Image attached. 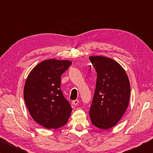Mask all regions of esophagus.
Returning a JSON list of instances; mask_svg holds the SVG:
<instances>
[{
  "label": "esophagus",
  "instance_id": "esophagus-1",
  "mask_svg": "<svg viewBox=\"0 0 153 153\" xmlns=\"http://www.w3.org/2000/svg\"><path fill=\"white\" fill-rule=\"evenodd\" d=\"M79 100H77V99H76V100H73V101H72V104H73L74 105H78V103H79Z\"/></svg>",
  "mask_w": 153,
  "mask_h": 153
}]
</instances>
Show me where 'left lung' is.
I'll use <instances>...</instances> for the list:
<instances>
[{
  "mask_svg": "<svg viewBox=\"0 0 153 153\" xmlns=\"http://www.w3.org/2000/svg\"><path fill=\"white\" fill-rule=\"evenodd\" d=\"M89 59L97 73L90 120L97 128L107 129L117 124L128 108L130 84L125 70L113 59L102 56Z\"/></svg>",
  "mask_w": 153,
  "mask_h": 153,
  "instance_id": "8db88e82",
  "label": "left lung"
}]
</instances>
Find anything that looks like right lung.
Returning a JSON list of instances; mask_svg holds the SVG:
<instances>
[{
	"label": "right lung",
	"mask_w": 153,
	"mask_h": 153,
	"mask_svg": "<svg viewBox=\"0 0 153 153\" xmlns=\"http://www.w3.org/2000/svg\"><path fill=\"white\" fill-rule=\"evenodd\" d=\"M69 61L45 60L33 68L25 82L24 97L33 120L44 128L57 129L68 121L70 103L61 90V76Z\"/></svg>",
	"instance_id": "obj_1"
}]
</instances>
